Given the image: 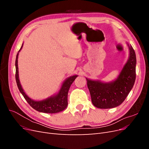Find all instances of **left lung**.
Wrapping results in <instances>:
<instances>
[{
  "mask_svg": "<svg viewBox=\"0 0 149 149\" xmlns=\"http://www.w3.org/2000/svg\"><path fill=\"white\" fill-rule=\"evenodd\" d=\"M129 57L115 81L103 83L86 78L93 105L100 109H109L119 106L127 96L136 80V56L131 45L127 43Z\"/></svg>",
  "mask_w": 149,
  "mask_h": 149,
  "instance_id": "left-lung-1",
  "label": "left lung"
}]
</instances>
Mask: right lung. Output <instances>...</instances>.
<instances>
[{
	"mask_svg": "<svg viewBox=\"0 0 149 149\" xmlns=\"http://www.w3.org/2000/svg\"><path fill=\"white\" fill-rule=\"evenodd\" d=\"M23 47V44L21 47L20 50ZM19 52H18L16 60H15V79L18 88H19L20 92L27 101L30 106L33 107L36 111L44 112V113H57V112H61L65 110L68 106V93L69 89L71 86V84L75 80L78 75H73L70 77L68 78L64 83H63L62 86L60 89L59 92L54 96L49 97L46 100L42 101H34L30 98L25 93L24 89H22V86L20 83L19 77V68H18V56H19Z\"/></svg>",
	"mask_w": 149,
	"mask_h": 149,
	"instance_id": "right-lung-1",
	"label": "right lung"
}]
</instances>
